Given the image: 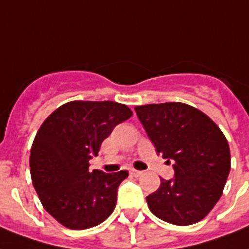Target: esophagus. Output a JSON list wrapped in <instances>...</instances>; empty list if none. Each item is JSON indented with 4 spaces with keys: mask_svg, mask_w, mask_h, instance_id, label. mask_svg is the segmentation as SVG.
Returning a JSON list of instances; mask_svg holds the SVG:
<instances>
[{
    "mask_svg": "<svg viewBox=\"0 0 249 249\" xmlns=\"http://www.w3.org/2000/svg\"><path fill=\"white\" fill-rule=\"evenodd\" d=\"M131 174L134 175V177H140V175H142V171L135 170V169H132V170H131Z\"/></svg>",
    "mask_w": 249,
    "mask_h": 249,
    "instance_id": "34e87169",
    "label": "esophagus"
}]
</instances>
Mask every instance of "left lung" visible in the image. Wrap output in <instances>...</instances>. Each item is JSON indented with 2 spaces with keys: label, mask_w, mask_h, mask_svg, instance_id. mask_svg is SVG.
Here are the masks:
<instances>
[{
  "label": "left lung",
  "mask_w": 249,
  "mask_h": 249,
  "mask_svg": "<svg viewBox=\"0 0 249 249\" xmlns=\"http://www.w3.org/2000/svg\"><path fill=\"white\" fill-rule=\"evenodd\" d=\"M135 110L156 152L174 161V178H161L159 190L146 196L149 211L178 226L201 221L222 196L230 173L227 139L207 114L187 104H149Z\"/></svg>",
  "instance_id": "1"
}]
</instances>
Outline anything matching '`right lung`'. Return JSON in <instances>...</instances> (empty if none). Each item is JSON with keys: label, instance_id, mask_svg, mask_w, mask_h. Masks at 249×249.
I'll use <instances>...</instances> for the list:
<instances>
[{"label": "right lung", "instance_id": "right-lung-1", "mask_svg": "<svg viewBox=\"0 0 249 249\" xmlns=\"http://www.w3.org/2000/svg\"><path fill=\"white\" fill-rule=\"evenodd\" d=\"M131 115L130 107L114 101H70L38 128L31 148V178L44 209L67 229L97 226L114 211L118 186L128 173L88 167L101 142Z\"/></svg>", "mask_w": 249, "mask_h": 249}]
</instances>
